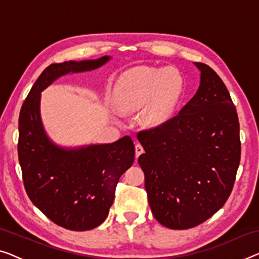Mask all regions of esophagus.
<instances>
[{
    "label": "esophagus",
    "instance_id": "esophagus-1",
    "mask_svg": "<svg viewBox=\"0 0 259 259\" xmlns=\"http://www.w3.org/2000/svg\"><path fill=\"white\" fill-rule=\"evenodd\" d=\"M135 152H136V160H137V158L140 157L143 152H144V149H143V146L140 144V143H137L136 146H135Z\"/></svg>",
    "mask_w": 259,
    "mask_h": 259
}]
</instances>
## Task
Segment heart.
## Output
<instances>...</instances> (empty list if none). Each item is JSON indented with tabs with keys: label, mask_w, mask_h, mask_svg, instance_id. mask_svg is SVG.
<instances>
[{
	"label": "heart",
	"mask_w": 259,
	"mask_h": 259,
	"mask_svg": "<svg viewBox=\"0 0 259 259\" xmlns=\"http://www.w3.org/2000/svg\"><path fill=\"white\" fill-rule=\"evenodd\" d=\"M184 80L176 67H135L119 76L114 101L122 110H140L146 126L156 128L171 117L183 92Z\"/></svg>",
	"instance_id": "b5f03b06"
}]
</instances>
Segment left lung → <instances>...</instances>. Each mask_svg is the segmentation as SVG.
<instances>
[{
    "label": "left lung",
    "mask_w": 259,
    "mask_h": 259,
    "mask_svg": "<svg viewBox=\"0 0 259 259\" xmlns=\"http://www.w3.org/2000/svg\"><path fill=\"white\" fill-rule=\"evenodd\" d=\"M200 86L178 115L138 133V163L154 219L190 229L228 200L241 159L240 123L230 94L214 69L194 63Z\"/></svg>",
    "instance_id": "left-lung-1"
}]
</instances>
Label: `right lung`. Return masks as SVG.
Returning a JSON list of instances; mask_svg holds the SVG:
<instances>
[{
  "mask_svg": "<svg viewBox=\"0 0 259 259\" xmlns=\"http://www.w3.org/2000/svg\"><path fill=\"white\" fill-rule=\"evenodd\" d=\"M109 60L105 56L50 65L19 113L18 159L25 191L41 213L68 230H91L105 221L119 177L135 160V145L129 136L109 144L68 149L57 145L41 122L40 93L60 76L93 71Z\"/></svg>",
  "mask_w": 259,
  "mask_h": 259,
  "instance_id": "obj_1",
  "label": "right lung"
}]
</instances>
